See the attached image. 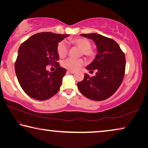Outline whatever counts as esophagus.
Here are the masks:
<instances>
[{
    "instance_id": "esophagus-1",
    "label": "esophagus",
    "mask_w": 148,
    "mask_h": 148,
    "mask_svg": "<svg viewBox=\"0 0 148 148\" xmlns=\"http://www.w3.org/2000/svg\"><path fill=\"white\" fill-rule=\"evenodd\" d=\"M67 72H68V73H70V74H74L76 72L72 71H67Z\"/></svg>"
}]
</instances>
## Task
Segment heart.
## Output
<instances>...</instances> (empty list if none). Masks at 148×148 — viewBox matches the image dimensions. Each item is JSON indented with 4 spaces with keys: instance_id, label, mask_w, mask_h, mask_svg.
Segmentation results:
<instances>
[{
    "instance_id": "obj_1",
    "label": "heart",
    "mask_w": 148,
    "mask_h": 148,
    "mask_svg": "<svg viewBox=\"0 0 148 148\" xmlns=\"http://www.w3.org/2000/svg\"><path fill=\"white\" fill-rule=\"evenodd\" d=\"M71 43L75 45L82 50L81 53L84 56L89 59L93 58L95 56V52L92 50L91 44L88 39L85 38H77L71 40ZM69 47L66 42L65 41H61L57 45V51L60 57H64L66 56L68 53ZM84 61L82 59H74L68 58L64 60L62 62V66L64 68L71 70V71H76L84 64Z\"/></svg>"
}]
</instances>
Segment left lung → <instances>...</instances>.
I'll list each match as a JSON object with an SVG mask.
<instances>
[{
	"mask_svg": "<svg viewBox=\"0 0 148 148\" xmlns=\"http://www.w3.org/2000/svg\"><path fill=\"white\" fill-rule=\"evenodd\" d=\"M80 35L92 40L96 44L97 53L86 69L96 70L97 72L91 77L85 74L84 79L77 83V88L87 98L104 101L113 95L121 86L125 76V54L112 38L97 33Z\"/></svg>",
	"mask_w": 148,
	"mask_h": 148,
	"instance_id": "8db88e82",
	"label": "left lung"
}]
</instances>
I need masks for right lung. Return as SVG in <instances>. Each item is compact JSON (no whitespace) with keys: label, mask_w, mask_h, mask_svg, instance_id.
Wrapping results in <instances>:
<instances>
[{"label":"right lung","mask_w":148,"mask_h":148,"mask_svg":"<svg viewBox=\"0 0 148 148\" xmlns=\"http://www.w3.org/2000/svg\"><path fill=\"white\" fill-rule=\"evenodd\" d=\"M69 34L40 32L25 41L18 49L15 71L19 85L31 98L45 101L59 91L66 71L59 66L57 51L59 42ZM57 64L53 73L46 70L48 64Z\"/></svg>","instance_id":"add662e5"}]
</instances>
